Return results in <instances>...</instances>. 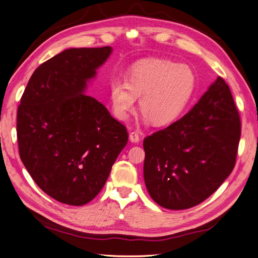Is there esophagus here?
<instances>
[{
	"label": "esophagus",
	"instance_id": "obj_1",
	"mask_svg": "<svg viewBox=\"0 0 258 258\" xmlns=\"http://www.w3.org/2000/svg\"><path fill=\"white\" fill-rule=\"evenodd\" d=\"M140 140H141V136H140V134H139V132H136V131L131 132V133H130V141H131V142L139 143Z\"/></svg>",
	"mask_w": 258,
	"mask_h": 258
}]
</instances>
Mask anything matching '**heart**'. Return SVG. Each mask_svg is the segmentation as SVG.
I'll list each match as a JSON object with an SVG mask.
<instances>
[{
    "label": "heart",
    "instance_id": "b5f03b06",
    "mask_svg": "<svg viewBox=\"0 0 258 258\" xmlns=\"http://www.w3.org/2000/svg\"><path fill=\"white\" fill-rule=\"evenodd\" d=\"M195 73L185 64L166 59H146L136 62L126 80L110 81V101L116 118L125 121L134 109L136 97L144 111V121L168 125L180 116L196 91Z\"/></svg>",
    "mask_w": 258,
    "mask_h": 258
}]
</instances>
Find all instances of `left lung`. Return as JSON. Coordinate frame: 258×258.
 <instances>
[{"label":"left lung","instance_id":"obj_1","mask_svg":"<svg viewBox=\"0 0 258 258\" xmlns=\"http://www.w3.org/2000/svg\"><path fill=\"white\" fill-rule=\"evenodd\" d=\"M239 137L241 119L231 90L218 77L187 114L144 140L149 196L169 210L205 201L234 168Z\"/></svg>","mask_w":258,"mask_h":258}]
</instances>
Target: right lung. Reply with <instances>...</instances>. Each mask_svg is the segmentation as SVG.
Returning a JSON list of instances; mask_svg holds the SVG:
<instances>
[{"label": "right lung", "instance_id": "add662e5", "mask_svg": "<svg viewBox=\"0 0 258 258\" xmlns=\"http://www.w3.org/2000/svg\"><path fill=\"white\" fill-rule=\"evenodd\" d=\"M112 52L110 46L70 48L34 71L17 109L20 157L38 187L69 206L94 199L128 134L87 82Z\"/></svg>", "mask_w": 258, "mask_h": 258}]
</instances>
